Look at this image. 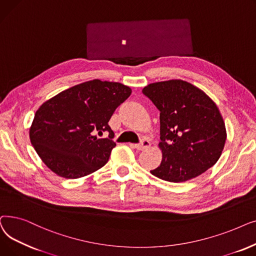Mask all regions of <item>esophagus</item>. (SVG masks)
Segmentation results:
<instances>
[{
  "label": "esophagus",
  "mask_w": 256,
  "mask_h": 256,
  "mask_svg": "<svg viewBox=\"0 0 256 256\" xmlns=\"http://www.w3.org/2000/svg\"><path fill=\"white\" fill-rule=\"evenodd\" d=\"M150 142L148 140H142L140 142V144H130L132 148H136V150H140V151H144L146 149L150 148Z\"/></svg>",
  "instance_id": "esophagus-1"
}]
</instances>
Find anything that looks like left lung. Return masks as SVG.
<instances>
[{
    "instance_id": "obj_1",
    "label": "left lung",
    "mask_w": 256,
    "mask_h": 256,
    "mask_svg": "<svg viewBox=\"0 0 256 256\" xmlns=\"http://www.w3.org/2000/svg\"><path fill=\"white\" fill-rule=\"evenodd\" d=\"M142 94L160 112V164L151 174L184 182L208 171L220 158L227 133L216 103L184 80L151 83Z\"/></svg>"
}]
</instances>
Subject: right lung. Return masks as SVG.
I'll list each match as a JSON object with an SVG mask.
<instances>
[{"label":"right lung","mask_w":256,"mask_h":256,"mask_svg":"<svg viewBox=\"0 0 256 256\" xmlns=\"http://www.w3.org/2000/svg\"><path fill=\"white\" fill-rule=\"evenodd\" d=\"M131 92L122 83L94 79L42 103L35 112L29 136L44 164L66 179L84 177L105 166L116 147L108 122ZM105 130L110 133L108 139L95 136Z\"/></svg>","instance_id":"1"}]
</instances>
